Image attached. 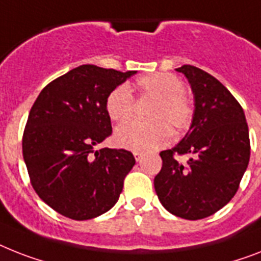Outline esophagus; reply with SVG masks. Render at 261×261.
<instances>
[{
  "label": "esophagus",
  "instance_id": "esophagus-1",
  "mask_svg": "<svg viewBox=\"0 0 261 261\" xmlns=\"http://www.w3.org/2000/svg\"><path fill=\"white\" fill-rule=\"evenodd\" d=\"M134 156H135V161H137V162H139V161L142 160V156H143V152L134 151Z\"/></svg>",
  "mask_w": 261,
  "mask_h": 261
}]
</instances>
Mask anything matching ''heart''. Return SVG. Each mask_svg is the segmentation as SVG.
Masks as SVG:
<instances>
[{
    "label": "heart",
    "instance_id": "obj_1",
    "mask_svg": "<svg viewBox=\"0 0 261 261\" xmlns=\"http://www.w3.org/2000/svg\"><path fill=\"white\" fill-rule=\"evenodd\" d=\"M134 88L154 103L149 110L150 122L131 120L120 124L115 131L116 145L134 151H151L170 141L169 124L177 130L185 128L193 116V106L185 96V84L178 76L158 72L138 79ZM134 109V97L124 84L112 88L106 96L105 110L112 122L128 119Z\"/></svg>",
    "mask_w": 261,
    "mask_h": 261
}]
</instances>
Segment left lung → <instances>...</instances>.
Listing matches in <instances>:
<instances>
[{
  "label": "left lung",
  "mask_w": 261,
  "mask_h": 261,
  "mask_svg": "<svg viewBox=\"0 0 261 261\" xmlns=\"http://www.w3.org/2000/svg\"><path fill=\"white\" fill-rule=\"evenodd\" d=\"M185 75L194 96L189 131L173 149L161 151L162 169L154 178L161 204L171 215L201 220L225 206L236 194L251 155L249 133L239 101L219 80L193 65ZM175 153H189L185 165Z\"/></svg>",
  "instance_id": "1"
}]
</instances>
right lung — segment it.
I'll return each instance as SVG.
<instances>
[{
    "instance_id": "1",
    "label": "right lung",
    "mask_w": 261,
    "mask_h": 261,
    "mask_svg": "<svg viewBox=\"0 0 261 261\" xmlns=\"http://www.w3.org/2000/svg\"><path fill=\"white\" fill-rule=\"evenodd\" d=\"M135 73L80 65L49 83L32 106L22 155L33 189L57 213L83 221L116 204L135 158L94 147L112 133L106 96Z\"/></svg>"
}]
</instances>
